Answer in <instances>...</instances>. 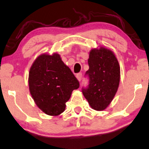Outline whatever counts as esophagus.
<instances>
[{
  "label": "esophagus",
  "mask_w": 149,
  "mask_h": 149,
  "mask_svg": "<svg viewBox=\"0 0 149 149\" xmlns=\"http://www.w3.org/2000/svg\"><path fill=\"white\" fill-rule=\"evenodd\" d=\"M75 76H76L77 79H78V81H80L81 79V77H82V74H81V73H78V74H76Z\"/></svg>",
  "instance_id": "34e87169"
}]
</instances>
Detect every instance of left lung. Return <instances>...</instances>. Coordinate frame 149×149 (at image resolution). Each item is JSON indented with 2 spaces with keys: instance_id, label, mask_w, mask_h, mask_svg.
I'll return each mask as SVG.
<instances>
[{
  "instance_id": "1",
  "label": "left lung",
  "mask_w": 149,
  "mask_h": 149,
  "mask_svg": "<svg viewBox=\"0 0 149 149\" xmlns=\"http://www.w3.org/2000/svg\"><path fill=\"white\" fill-rule=\"evenodd\" d=\"M89 70L86 72L89 84L82 93L90 106L102 111L113 99L120 80V67L114 53L104 47L92 49L88 60Z\"/></svg>"
}]
</instances>
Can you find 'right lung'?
<instances>
[{
	"instance_id": "1",
	"label": "right lung",
	"mask_w": 149,
	"mask_h": 149,
	"mask_svg": "<svg viewBox=\"0 0 149 149\" xmlns=\"http://www.w3.org/2000/svg\"><path fill=\"white\" fill-rule=\"evenodd\" d=\"M28 83L35 103L51 116L64 111L72 91L79 87L78 80L57 53L38 56L30 70Z\"/></svg>"
}]
</instances>
